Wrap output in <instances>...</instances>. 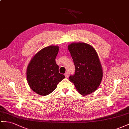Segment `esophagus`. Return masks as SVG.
I'll return each mask as SVG.
<instances>
[{"mask_svg":"<svg viewBox=\"0 0 129 129\" xmlns=\"http://www.w3.org/2000/svg\"><path fill=\"white\" fill-rule=\"evenodd\" d=\"M64 75L65 76V77L66 78H68L69 77V73H68V72H66V73Z\"/></svg>","mask_w":129,"mask_h":129,"instance_id":"obj_1","label":"esophagus"}]
</instances>
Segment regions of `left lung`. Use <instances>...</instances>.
Returning a JSON list of instances; mask_svg holds the SVG:
<instances>
[{
	"label": "left lung",
	"mask_w": 129,
	"mask_h": 129,
	"mask_svg": "<svg viewBox=\"0 0 129 129\" xmlns=\"http://www.w3.org/2000/svg\"><path fill=\"white\" fill-rule=\"evenodd\" d=\"M75 67L74 75L69 77L77 91L82 95L93 93L99 87L102 78V70L95 49L85 43L69 45Z\"/></svg>",
	"instance_id": "left-lung-1"
}]
</instances>
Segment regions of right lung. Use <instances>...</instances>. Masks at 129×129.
<instances>
[{
	"label": "right lung",
	"mask_w": 129,
	"mask_h": 129,
	"mask_svg": "<svg viewBox=\"0 0 129 129\" xmlns=\"http://www.w3.org/2000/svg\"><path fill=\"white\" fill-rule=\"evenodd\" d=\"M58 51V46L43 48L34 55L28 66V84L32 90L39 95L45 96L51 93L65 77L59 72V66L55 62Z\"/></svg>",
	"instance_id": "1"
}]
</instances>
